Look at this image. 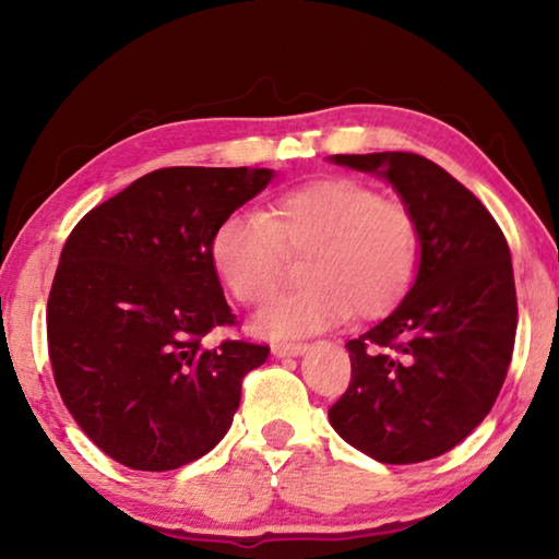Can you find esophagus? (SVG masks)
Masks as SVG:
<instances>
[{
	"instance_id": "obj_1",
	"label": "esophagus",
	"mask_w": 559,
	"mask_h": 559,
	"mask_svg": "<svg viewBox=\"0 0 559 559\" xmlns=\"http://www.w3.org/2000/svg\"><path fill=\"white\" fill-rule=\"evenodd\" d=\"M306 349H308V345H302V343H276L271 347V353H273V357H300Z\"/></svg>"
}]
</instances>
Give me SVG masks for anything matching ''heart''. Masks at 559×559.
Masks as SVG:
<instances>
[{
    "label": "heart",
    "mask_w": 559,
    "mask_h": 559,
    "mask_svg": "<svg viewBox=\"0 0 559 559\" xmlns=\"http://www.w3.org/2000/svg\"><path fill=\"white\" fill-rule=\"evenodd\" d=\"M306 286L269 302L253 333L271 340L320 333L345 318H380L419 269V229L400 202L357 179L330 177L276 197L261 214L226 216L212 236L214 269L236 300L259 306L278 290L288 257Z\"/></svg>",
    "instance_id": "b5f03b06"
}]
</instances>
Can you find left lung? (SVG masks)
Listing matches in <instances>:
<instances>
[{
	"mask_svg": "<svg viewBox=\"0 0 559 559\" xmlns=\"http://www.w3.org/2000/svg\"><path fill=\"white\" fill-rule=\"evenodd\" d=\"M328 159L390 182L419 229L412 288L345 345L353 380L328 419L374 461L437 459L486 419L506 382L518 328L508 241L486 206L427 157Z\"/></svg>",
	"mask_w": 559,
	"mask_h": 559,
	"instance_id": "obj_1",
	"label": "left lung"
}]
</instances>
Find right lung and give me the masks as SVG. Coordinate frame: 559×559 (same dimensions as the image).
Here are the masks:
<instances>
[{
  "mask_svg": "<svg viewBox=\"0 0 559 559\" xmlns=\"http://www.w3.org/2000/svg\"><path fill=\"white\" fill-rule=\"evenodd\" d=\"M273 169L165 167L75 224L46 306L53 380L66 409L110 459L173 471L229 431L241 380L266 345L202 337L231 325L212 261L226 216L269 187Z\"/></svg>",
  "mask_w": 559,
  "mask_h": 559,
  "instance_id": "right-lung-1",
  "label": "right lung"
}]
</instances>
